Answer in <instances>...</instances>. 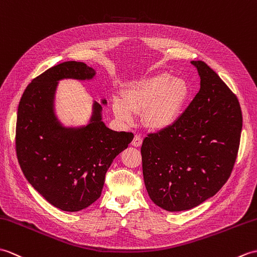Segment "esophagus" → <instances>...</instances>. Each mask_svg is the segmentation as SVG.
<instances>
[{
  "label": "esophagus",
  "instance_id": "esophagus-1",
  "mask_svg": "<svg viewBox=\"0 0 257 257\" xmlns=\"http://www.w3.org/2000/svg\"><path fill=\"white\" fill-rule=\"evenodd\" d=\"M142 142H143V140H142L141 136L135 135L133 141H132V145H133L134 147H140V146L142 145Z\"/></svg>",
  "mask_w": 257,
  "mask_h": 257
}]
</instances>
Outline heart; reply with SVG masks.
<instances>
[{
	"instance_id": "b5f03b06",
	"label": "heart",
	"mask_w": 257,
	"mask_h": 257,
	"mask_svg": "<svg viewBox=\"0 0 257 257\" xmlns=\"http://www.w3.org/2000/svg\"><path fill=\"white\" fill-rule=\"evenodd\" d=\"M189 95L190 85L186 79L159 73L130 85L123 100L115 99L112 106L115 116L124 123L133 122V113L143 112L145 126L162 132L180 118Z\"/></svg>"
}]
</instances>
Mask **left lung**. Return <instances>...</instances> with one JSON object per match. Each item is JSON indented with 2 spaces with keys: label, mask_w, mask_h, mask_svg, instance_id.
Listing matches in <instances>:
<instances>
[{
  "label": "left lung",
  "mask_w": 257,
  "mask_h": 257,
  "mask_svg": "<svg viewBox=\"0 0 257 257\" xmlns=\"http://www.w3.org/2000/svg\"><path fill=\"white\" fill-rule=\"evenodd\" d=\"M200 90L177 123L141 148L146 190L170 212L198 207L218 192L234 166L242 131L238 100L218 73L192 60Z\"/></svg>",
  "instance_id": "1"
}]
</instances>
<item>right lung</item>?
I'll return each mask as SVG.
<instances>
[{"label":"right lung","instance_id":"right-lung-1","mask_svg":"<svg viewBox=\"0 0 257 257\" xmlns=\"http://www.w3.org/2000/svg\"><path fill=\"white\" fill-rule=\"evenodd\" d=\"M95 75L84 62L51 67L27 85L17 110L16 153L22 172L51 206L68 212L80 211L100 198L113 159L134 138L102 121L105 99L93 101L83 125L68 126L57 115L59 81H90Z\"/></svg>","mask_w":257,"mask_h":257}]
</instances>
